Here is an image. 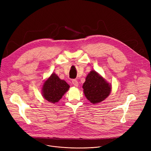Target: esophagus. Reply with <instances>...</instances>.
<instances>
[{
  "label": "esophagus",
  "instance_id": "1",
  "mask_svg": "<svg viewBox=\"0 0 151 151\" xmlns=\"http://www.w3.org/2000/svg\"><path fill=\"white\" fill-rule=\"evenodd\" d=\"M72 84L74 86H75V87H78V81L76 80H73L72 81Z\"/></svg>",
  "mask_w": 151,
  "mask_h": 151
}]
</instances>
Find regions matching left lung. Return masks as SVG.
I'll use <instances>...</instances> for the list:
<instances>
[{
  "label": "left lung",
  "instance_id": "obj_1",
  "mask_svg": "<svg viewBox=\"0 0 151 151\" xmlns=\"http://www.w3.org/2000/svg\"><path fill=\"white\" fill-rule=\"evenodd\" d=\"M83 89L86 99L95 105L103 101L109 96L112 86L96 71L92 70L86 78Z\"/></svg>",
  "mask_w": 151,
  "mask_h": 151
}]
</instances>
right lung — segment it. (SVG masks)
I'll use <instances>...</instances> for the list:
<instances>
[{
  "label": "right lung",
  "instance_id": "add662e5",
  "mask_svg": "<svg viewBox=\"0 0 151 151\" xmlns=\"http://www.w3.org/2000/svg\"><path fill=\"white\" fill-rule=\"evenodd\" d=\"M70 86L63 80H60L55 73L47 78L42 88L43 97L52 104L58 102L69 89Z\"/></svg>",
  "mask_w": 151,
  "mask_h": 151
}]
</instances>
